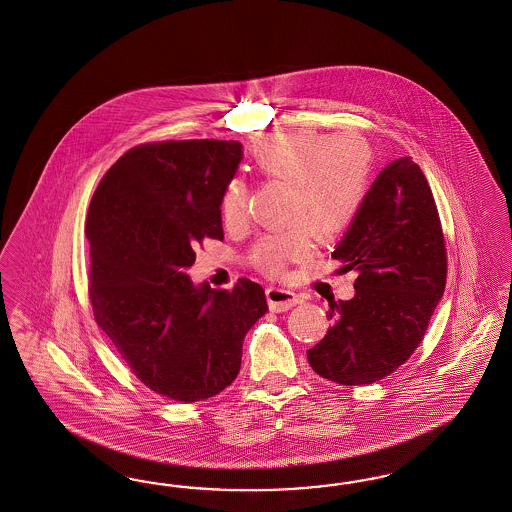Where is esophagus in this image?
Instances as JSON below:
<instances>
[{
  "label": "esophagus",
  "mask_w": 512,
  "mask_h": 512,
  "mask_svg": "<svg viewBox=\"0 0 512 512\" xmlns=\"http://www.w3.org/2000/svg\"><path fill=\"white\" fill-rule=\"evenodd\" d=\"M266 300H268V306L272 312H285L300 302L299 297L293 291H287L283 287H268Z\"/></svg>",
  "instance_id": "1"
}]
</instances>
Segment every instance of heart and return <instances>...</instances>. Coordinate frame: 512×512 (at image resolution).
<instances>
[{"instance_id": "heart-1", "label": "heart", "mask_w": 512, "mask_h": 512, "mask_svg": "<svg viewBox=\"0 0 512 512\" xmlns=\"http://www.w3.org/2000/svg\"><path fill=\"white\" fill-rule=\"evenodd\" d=\"M251 162L257 174L291 185L285 217L287 223H299L265 234L251 247V265L270 276L282 274L287 265L310 255L308 229L321 238H333L348 229L371 185V153L357 136L280 130L257 143ZM246 212V183L230 179L221 194L225 225L238 227Z\"/></svg>"}]
</instances>
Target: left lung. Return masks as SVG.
Instances as JSON below:
<instances>
[{
    "mask_svg": "<svg viewBox=\"0 0 512 512\" xmlns=\"http://www.w3.org/2000/svg\"><path fill=\"white\" fill-rule=\"evenodd\" d=\"M331 257L355 272V295L329 300L327 335L308 350L319 376L363 386L418 348L446 285V251L433 193L410 157L376 176Z\"/></svg>",
    "mask_w": 512,
    "mask_h": 512,
    "instance_id": "left-lung-1",
    "label": "left lung"
}]
</instances>
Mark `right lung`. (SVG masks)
<instances>
[{
  "instance_id": "obj_1",
  "label": "right lung",
  "mask_w": 512,
  "mask_h": 512,
  "mask_svg": "<svg viewBox=\"0 0 512 512\" xmlns=\"http://www.w3.org/2000/svg\"><path fill=\"white\" fill-rule=\"evenodd\" d=\"M240 141H164L124 153L90 200V300L124 363L155 393L194 403L240 372L242 344L268 310L259 283L232 291L187 270L204 238L223 240L221 194Z\"/></svg>"
}]
</instances>
